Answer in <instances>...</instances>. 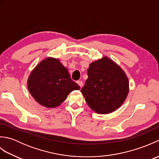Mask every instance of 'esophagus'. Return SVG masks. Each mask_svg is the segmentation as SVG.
<instances>
[{"instance_id": "34e87169", "label": "esophagus", "mask_w": 159, "mask_h": 159, "mask_svg": "<svg viewBox=\"0 0 159 159\" xmlns=\"http://www.w3.org/2000/svg\"><path fill=\"white\" fill-rule=\"evenodd\" d=\"M77 83H78V85H79L80 87H82L83 86V83L82 80H78Z\"/></svg>"}]
</instances>
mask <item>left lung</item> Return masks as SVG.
<instances>
[{"mask_svg":"<svg viewBox=\"0 0 159 159\" xmlns=\"http://www.w3.org/2000/svg\"><path fill=\"white\" fill-rule=\"evenodd\" d=\"M87 75L88 79L80 92L96 113H110L124 103L129 83L126 74L112 60L104 57L92 63Z\"/></svg>","mask_w":159,"mask_h":159,"instance_id":"obj_1","label":"left lung"}]
</instances>
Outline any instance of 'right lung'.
I'll use <instances>...</instances> for the list:
<instances>
[{"label":"right lung","instance_id":"obj_1","mask_svg":"<svg viewBox=\"0 0 159 159\" xmlns=\"http://www.w3.org/2000/svg\"><path fill=\"white\" fill-rule=\"evenodd\" d=\"M28 89L37 102L48 108L58 107L80 86L71 79L68 71L59 60L47 58L30 74Z\"/></svg>","mask_w":159,"mask_h":159}]
</instances>
